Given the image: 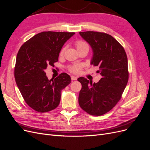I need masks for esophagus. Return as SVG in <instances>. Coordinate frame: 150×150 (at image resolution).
<instances>
[{
    "label": "esophagus",
    "mask_w": 150,
    "mask_h": 150,
    "mask_svg": "<svg viewBox=\"0 0 150 150\" xmlns=\"http://www.w3.org/2000/svg\"><path fill=\"white\" fill-rule=\"evenodd\" d=\"M71 78L72 80H77V79H78V77L74 76H71Z\"/></svg>",
    "instance_id": "34e87169"
}]
</instances>
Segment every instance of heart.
Segmentation results:
<instances>
[{
	"mask_svg": "<svg viewBox=\"0 0 150 150\" xmlns=\"http://www.w3.org/2000/svg\"><path fill=\"white\" fill-rule=\"evenodd\" d=\"M76 46L78 51H79V50H81V49H85V48L89 49L88 44L86 42L83 41V40H78V41L76 42ZM64 51H65V48L62 49L61 51V54H62L63 53H64ZM82 67H83L82 64H77V65L71 66L69 67V69L72 72H79L81 71Z\"/></svg>",
	"mask_w": 150,
	"mask_h": 150,
	"instance_id": "heart-1",
	"label": "heart"
}]
</instances>
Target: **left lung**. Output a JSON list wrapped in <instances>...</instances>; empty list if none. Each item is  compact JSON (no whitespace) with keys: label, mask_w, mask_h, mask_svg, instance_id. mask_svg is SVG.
<instances>
[{"label":"left lung","mask_w":150,"mask_h":150,"mask_svg":"<svg viewBox=\"0 0 150 150\" xmlns=\"http://www.w3.org/2000/svg\"><path fill=\"white\" fill-rule=\"evenodd\" d=\"M80 35L93 50L91 64L98 66L102 78L93 84L81 77L79 104L86 112L101 116L110 111L120 101L128 81V58L124 48L106 33L80 32Z\"/></svg>","instance_id":"left-lung-1"}]
</instances>
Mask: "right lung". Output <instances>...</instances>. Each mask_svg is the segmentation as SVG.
I'll return each instance as SVG.
<instances>
[{"label":"right lung","instance_id":"add662e5","mask_svg":"<svg viewBox=\"0 0 150 150\" xmlns=\"http://www.w3.org/2000/svg\"><path fill=\"white\" fill-rule=\"evenodd\" d=\"M74 34L42 32L26 41L18 52L16 82L25 103L35 111L46 112L56 108L61 90L71 83L70 76L65 72L49 80L44 71L58 61L62 46Z\"/></svg>","mask_w":150,"mask_h":150}]
</instances>
